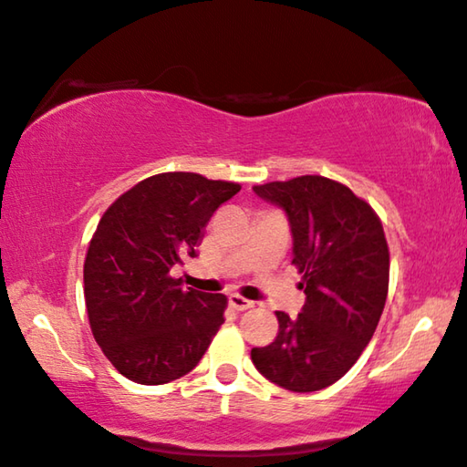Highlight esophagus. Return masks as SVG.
<instances>
[{
  "instance_id": "1",
  "label": "esophagus",
  "mask_w": 467,
  "mask_h": 467,
  "mask_svg": "<svg viewBox=\"0 0 467 467\" xmlns=\"http://www.w3.org/2000/svg\"><path fill=\"white\" fill-rule=\"evenodd\" d=\"M228 302H231V306H233L234 310H249V308H254V306H255V302L247 300V297H243L239 294L228 296Z\"/></svg>"
}]
</instances>
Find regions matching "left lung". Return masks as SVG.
<instances>
[{
  "instance_id": "8db88e82",
  "label": "left lung",
  "mask_w": 467,
  "mask_h": 467,
  "mask_svg": "<svg viewBox=\"0 0 467 467\" xmlns=\"http://www.w3.org/2000/svg\"><path fill=\"white\" fill-rule=\"evenodd\" d=\"M281 207L294 236V260L304 275L302 312H276L273 344L254 348L264 378L291 392L336 384L371 342L388 296L389 254L371 205L323 176L254 186Z\"/></svg>"
}]
</instances>
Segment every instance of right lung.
<instances>
[{
    "instance_id": "1",
    "label": "right lung",
    "mask_w": 467,
    "mask_h": 467,
    "mask_svg": "<svg viewBox=\"0 0 467 467\" xmlns=\"http://www.w3.org/2000/svg\"><path fill=\"white\" fill-rule=\"evenodd\" d=\"M239 184L191 171L157 173L123 192L99 222L83 264L94 339L123 378L159 386L203 358L226 296L182 289L170 270L197 255L203 228Z\"/></svg>"
}]
</instances>
